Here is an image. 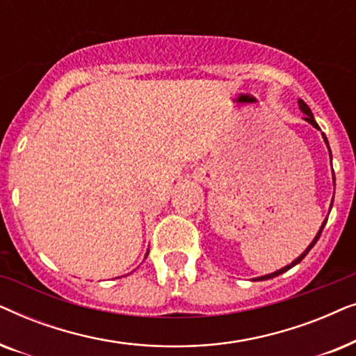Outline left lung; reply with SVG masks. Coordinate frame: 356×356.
Segmentation results:
<instances>
[{
    "mask_svg": "<svg viewBox=\"0 0 356 356\" xmlns=\"http://www.w3.org/2000/svg\"><path fill=\"white\" fill-rule=\"evenodd\" d=\"M298 105H300V110H301V111H303V113L306 115V116H305V120H306V121H308V123H309V124H313L316 129H319V126H318V123H316V121H314V116H313V113H311L309 106H308V105H306L303 100H298ZM323 139H324V143H325V144H327V149H329V143H327V138H325V134H323ZM329 154H330V149H329ZM330 159H332V155H330ZM332 179H334V186H335V175H334V172H332ZM332 201H334V199H332ZM330 207H332V202H330ZM325 223H327V218H325V220L323 222V225H321V228H319V232H318V235H316V236H314V240H313V241H311V245H309L308 248H306V250H305L303 252H301V254H300L298 257H296V259H295L293 262H291V264H289V266H285V267H282V269H279V270H275V272H272V274H267V275H262V277H256V279H254V280H269V279H274V277H277V275H280V274H284V272H286V270H289V269H291V267H293V266H296V264H298V262H301V261H303V257H305L306 254H308V252H309V250H311V248H313V246L316 245V243H318V240H319L321 233H323V228H324V225H325Z\"/></svg>",
    "mask_w": 356,
    "mask_h": 356,
    "instance_id": "1",
    "label": "left lung"
}]
</instances>
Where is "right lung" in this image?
Instances as JSON below:
<instances>
[{"label": "right lung", "instance_id": "obj_1", "mask_svg": "<svg viewBox=\"0 0 356 356\" xmlns=\"http://www.w3.org/2000/svg\"><path fill=\"white\" fill-rule=\"evenodd\" d=\"M147 254H149V251H147ZM147 254H145V256H147Z\"/></svg>", "mask_w": 356, "mask_h": 356}]
</instances>
